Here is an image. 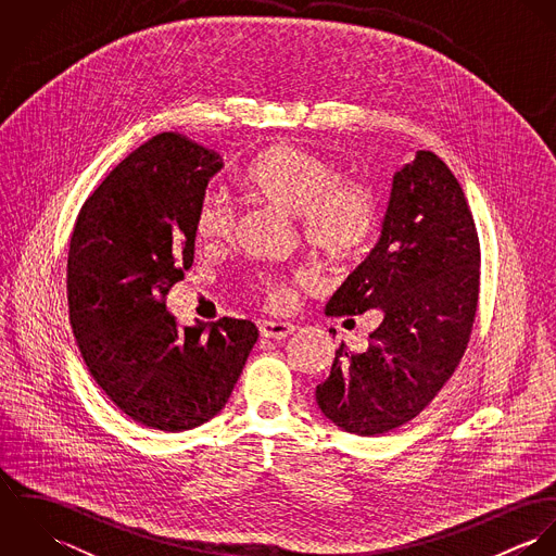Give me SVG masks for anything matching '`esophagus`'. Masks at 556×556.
Masks as SVG:
<instances>
[{"mask_svg":"<svg viewBox=\"0 0 556 556\" xmlns=\"http://www.w3.org/2000/svg\"><path fill=\"white\" fill-rule=\"evenodd\" d=\"M258 331H261L263 338L282 340V338H289V336L295 331V325H293V323H287V320H263L261 327H258Z\"/></svg>","mask_w":556,"mask_h":556,"instance_id":"34e87169","label":"esophagus"}]
</instances>
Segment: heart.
Returning <instances> with one entry per match:
<instances>
[{
	"instance_id": "1",
	"label": "heart",
	"mask_w": 556,
	"mask_h": 556,
	"mask_svg": "<svg viewBox=\"0 0 556 556\" xmlns=\"http://www.w3.org/2000/svg\"><path fill=\"white\" fill-rule=\"evenodd\" d=\"M241 192L256 205L295 218L302 241L325 267H344L368 250L379 227L375 194L313 152L271 146L238 173ZM192 231L205 248H223L236 231V214L220 197L205 194L192 214ZM256 287L274 308L287 304L285 285L263 276Z\"/></svg>"
}]
</instances>
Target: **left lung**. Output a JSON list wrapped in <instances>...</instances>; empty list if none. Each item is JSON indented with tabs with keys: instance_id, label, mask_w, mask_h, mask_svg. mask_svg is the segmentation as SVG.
Segmentation results:
<instances>
[{
	"instance_id": "8db88e82",
	"label": "left lung",
	"mask_w": 556,
	"mask_h": 556,
	"mask_svg": "<svg viewBox=\"0 0 556 556\" xmlns=\"http://www.w3.org/2000/svg\"><path fill=\"white\" fill-rule=\"evenodd\" d=\"M479 298V239L450 166L417 152L392 184L383 231L325 306L329 317L381 308L368 349L340 342L317 404L346 432L375 437L419 415L458 368Z\"/></svg>"
}]
</instances>
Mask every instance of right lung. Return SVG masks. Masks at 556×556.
<instances>
[{
    "mask_svg": "<svg viewBox=\"0 0 556 556\" xmlns=\"http://www.w3.org/2000/svg\"><path fill=\"white\" fill-rule=\"evenodd\" d=\"M218 154L162 132L89 194L68 250V313L83 362L137 424L192 430L227 404L258 338L223 317L181 327L166 295L194 258L192 214Z\"/></svg>",
    "mask_w": 556,
    "mask_h": 556,
    "instance_id": "right-lung-1",
    "label": "right lung"
}]
</instances>
